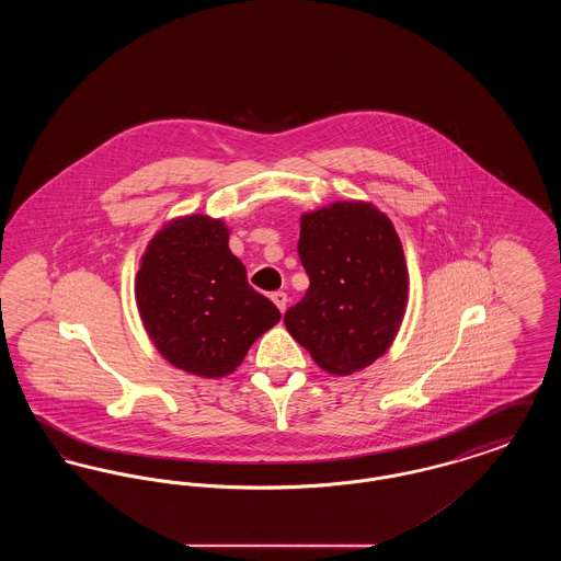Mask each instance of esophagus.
Instances as JSON below:
<instances>
[{
	"label": "esophagus",
	"instance_id": "obj_1",
	"mask_svg": "<svg viewBox=\"0 0 561 561\" xmlns=\"http://www.w3.org/2000/svg\"><path fill=\"white\" fill-rule=\"evenodd\" d=\"M271 300L275 302V307L284 313L286 307H288V294L286 293H273L271 294Z\"/></svg>",
	"mask_w": 561,
	"mask_h": 561
}]
</instances>
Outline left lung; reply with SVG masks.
<instances>
[{
  "instance_id": "left-lung-1",
  "label": "left lung",
  "mask_w": 561,
  "mask_h": 561,
  "mask_svg": "<svg viewBox=\"0 0 561 561\" xmlns=\"http://www.w3.org/2000/svg\"><path fill=\"white\" fill-rule=\"evenodd\" d=\"M309 290L284 323L325 373H359L393 345L408 307V267L391 218L370 202L300 216Z\"/></svg>"
}]
</instances>
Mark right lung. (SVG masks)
<instances>
[{
	"label": "right lung",
	"instance_id": "1",
	"mask_svg": "<svg viewBox=\"0 0 561 561\" xmlns=\"http://www.w3.org/2000/svg\"><path fill=\"white\" fill-rule=\"evenodd\" d=\"M229 233L222 218L176 216L147 243L134 279L151 343L174 368L202 378L236 373L252 343L282 318L248 286Z\"/></svg>",
	"mask_w": 561,
	"mask_h": 561
}]
</instances>
